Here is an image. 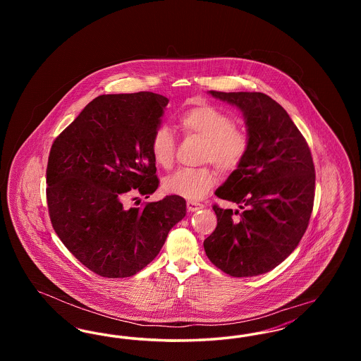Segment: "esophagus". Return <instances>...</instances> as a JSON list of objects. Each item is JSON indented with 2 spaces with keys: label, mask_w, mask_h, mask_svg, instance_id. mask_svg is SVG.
<instances>
[{
  "label": "esophagus",
  "mask_w": 361,
  "mask_h": 361,
  "mask_svg": "<svg viewBox=\"0 0 361 361\" xmlns=\"http://www.w3.org/2000/svg\"><path fill=\"white\" fill-rule=\"evenodd\" d=\"M203 204H200V203H196V202H192V200H188L187 202V208H188V211L190 212H193V211H197V209H200V208H203Z\"/></svg>",
  "instance_id": "esophagus-1"
}]
</instances>
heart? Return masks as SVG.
Returning <instances> with one entry per match:
<instances>
[{
	"label": "heart",
	"mask_w": 361,
	"mask_h": 361,
	"mask_svg": "<svg viewBox=\"0 0 361 361\" xmlns=\"http://www.w3.org/2000/svg\"><path fill=\"white\" fill-rule=\"evenodd\" d=\"M178 126L189 137L204 140L202 161L212 162L221 172L237 169L249 150V137L234 126V119L211 104L190 106L178 116ZM150 150L154 162L171 169L174 162L176 140L166 126L158 127L152 137ZM216 183L211 168L181 169L164 181V188L176 196L189 200H200Z\"/></svg>",
	"instance_id": "obj_1"
}]
</instances>
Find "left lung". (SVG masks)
<instances>
[{"instance_id": "obj_1", "label": "left lung", "mask_w": 361, "mask_h": 361, "mask_svg": "<svg viewBox=\"0 0 361 361\" xmlns=\"http://www.w3.org/2000/svg\"><path fill=\"white\" fill-rule=\"evenodd\" d=\"M209 94L240 108L249 150L215 192L243 211L235 218L240 211L212 207L218 224L204 240V250L227 275H262L291 255L309 226L315 195L311 152L290 115L269 96L216 90Z\"/></svg>"}]
</instances>
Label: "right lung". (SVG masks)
Returning <instances> with one entry per match:
<instances>
[{
  "label": "right lung",
  "mask_w": 361,
  "mask_h": 361,
  "mask_svg": "<svg viewBox=\"0 0 361 361\" xmlns=\"http://www.w3.org/2000/svg\"><path fill=\"white\" fill-rule=\"evenodd\" d=\"M168 103L153 92L99 96L52 143L46 173L52 227L97 275L142 271L187 214L176 195L126 206L131 195L149 197L158 188L150 142Z\"/></svg>",
  "instance_id": "right-lung-1"
}]
</instances>
